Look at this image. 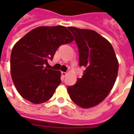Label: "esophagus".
<instances>
[{
	"label": "esophagus",
	"instance_id": "obj_1",
	"mask_svg": "<svg viewBox=\"0 0 134 134\" xmlns=\"http://www.w3.org/2000/svg\"><path fill=\"white\" fill-rule=\"evenodd\" d=\"M61 74H62V75H63V76H65L67 75V72H65V71H62Z\"/></svg>",
	"mask_w": 134,
	"mask_h": 134
}]
</instances>
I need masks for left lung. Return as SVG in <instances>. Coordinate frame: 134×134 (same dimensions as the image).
Here are the masks:
<instances>
[{
	"label": "left lung",
	"mask_w": 134,
	"mask_h": 134,
	"mask_svg": "<svg viewBox=\"0 0 134 134\" xmlns=\"http://www.w3.org/2000/svg\"><path fill=\"white\" fill-rule=\"evenodd\" d=\"M79 48V66L85 70L74 86L67 87L71 99L88 108L102 102L114 86L118 62L108 40L92 30L68 27Z\"/></svg>",
	"instance_id": "1"
}]
</instances>
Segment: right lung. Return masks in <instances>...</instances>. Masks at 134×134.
<instances>
[{"mask_svg":"<svg viewBox=\"0 0 134 134\" xmlns=\"http://www.w3.org/2000/svg\"><path fill=\"white\" fill-rule=\"evenodd\" d=\"M73 36L65 26H40L22 37L10 57L12 79L22 97L33 104L51 98L60 84V71L48 69L60 46L71 42Z\"/></svg>","mask_w":134,"mask_h":134,"instance_id":"obj_1","label":"right lung"}]
</instances>
